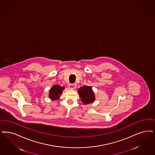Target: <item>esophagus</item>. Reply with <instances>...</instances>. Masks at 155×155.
I'll list each match as a JSON object with an SVG mask.
<instances>
[{
	"label": "esophagus",
	"instance_id": "34e87169",
	"mask_svg": "<svg viewBox=\"0 0 155 155\" xmlns=\"http://www.w3.org/2000/svg\"><path fill=\"white\" fill-rule=\"evenodd\" d=\"M68 87L71 89H74L76 87V84H70L68 85Z\"/></svg>",
	"mask_w": 155,
	"mask_h": 155
}]
</instances>
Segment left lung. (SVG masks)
<instances>
[{
  "label": "left lung",
  "instance_id": "1",
  "mask_svg": "<svg viewBox=\"0 0 155 155\" xmlns=\"http://www.w3.org/2000/svg\"><path fill=\"white\" fill-rule=\"evenodd\" d=\"M78 92L81 98V101L85 104L91 103L94 101L95 97L91 87L86 85L81 87L78 89Z\"/></svg>",
  "mask_w": 155,
  "mask_h": 155
}]
</instances>
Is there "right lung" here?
Returning <instances> with one entry per match:
<instances>
[{
  "label": "right lung",
  "instance_id": "right-lung-1",
  "mask_svg": "<svg viewBox=\"0 0 155 155\" xmlns=\"http://www.w3.org/2000/svg\"><path fill=\"white\" fill-rule=\"evenodd\" d=\"M64 87H62L58 85H56L52 87L50 90L49 97L50 99L54 100L58 99L59 97V95L61 94L62 91L64 90Z\"/></svg>",
  "mask_w": 155,
  "mask_h": 155
}]
</instances>
